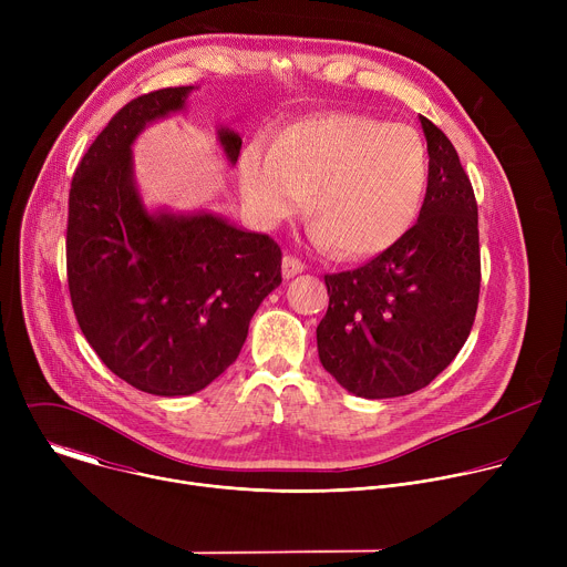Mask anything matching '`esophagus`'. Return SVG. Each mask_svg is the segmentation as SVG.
I'll return each instance as SVG.
<instances>
[{
	"label": "esophagus",
	"instance_id": "1",
	"mask_svg": "<svg viewBox=\"0 0 567 567\" xmlns=\"http://www.w3.org/2000/svg\"><path fill=\"white\" fill-rule=\"evenodd\" d=\"M305 271V262H300L298 258H293V256H285L282 258V276L289 280V278H293V276H298V274H302Z\"/></svg>",
	"mask_w": 567,
	"mask_h": 567
}]
</instances>
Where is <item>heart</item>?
<instances>
[{
  "mask_svg": "<svg viewBox=\"0 0 567 567\" xmlns=\"http://www.w3.org/2000/svg\"><path fill=\"white\" fill-rule=\"evenodd\" d=\"M237 184L260 228L298 215L309 193L318 245H332L343 258H370L413 228L429 188V152L411 127L326 114L291 125L276 145H247Z\"/></svg>",
  "mask_w": 567,
  "mask_h": 567,
  "instance_id": "heart-1",
  "label": "heart"
}]
</instances>
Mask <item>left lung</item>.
Segmentation results:
<instances>
[{"label": "left lung", "mask_w": 567, "mask_h": 567, "mask_svg": "<svg viewBox=\"0 0 567 567\" xmlns=\"http://www.w3.org/2000/svg\"><path fill=\"white\" fill-rule=\"evenodd\" d=\"M429 188L417 224L354 271L326 276L318 357L348 392L388 399L426 388L462 350L480 293L477 204L446 134L420 116Z\"/></svg>", "instance_id": "8db88e82"}]
</instances>
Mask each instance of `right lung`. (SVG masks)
Returning a JSON list of instances; mask_svg holds the SVG:
<instances>
[{
  "instance_id": "add662e5",
  "label": "right lung",
  "mask_w": 567,
  "mask_h": 567,
  "mask_svg": "<svg viewBox=\"0 0 567 567\" xmlns=\"http://www.w3.org/2000/svg\"><path fill=\"white\" fill-rule=\"evenodd\" d=\"M193 90L130 101L85 152L69 190L66 278L78 326L116 377L158 396L215 381L282 282V251L269 235L208 210H147L141 199L132 143L145 125L182 112ZM217 141L235 164L239 134L219 127Z\"/></svg>"
}]
</instances>
